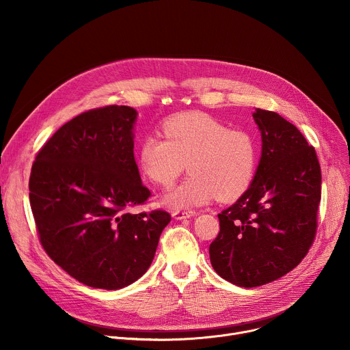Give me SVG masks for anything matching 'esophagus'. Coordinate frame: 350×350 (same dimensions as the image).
<instances>
[{"mask_svg":"<svg viewBox=\"0 0 350 350\" xmlns=\"http://www.w3.org/2000/svg\"><path fill=\"white\" fill-rule=\"evenodd\" d=\"M195 215H196V213H195L193 211H174V212L172 213L173 219H176V220L189 219V217H192V216H195Z\"/></svg>","mask_w":350,"mask_h":350,"instance_id":"obj_1","label":"esophagus"}]
</instances>
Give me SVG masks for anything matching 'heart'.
<instances>
[{"instance_id": "obj_1", "label": "heart", "mask_w": 350, "mask_h": 350, "mask_svg": "<svg viewBox=\"0 0 350 350\" xmlns=\"http://www.w3.org/2000/svg\"><path fill=\"white\" fill-rule=\"evenodd\" d=\"M165 138L145 135L137 152L142 174L169 187L185 169L191 174L166 196L174 209L198 206L217 196L235 201L251 187L258 167V145L251 133L228 129L202 112L184 113L162 124Z\"/></svg>"}]
</instances>
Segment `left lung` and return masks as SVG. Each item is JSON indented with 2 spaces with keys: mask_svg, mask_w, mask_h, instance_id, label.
<instances>
[{
  "mask_svg": "<svg viewBox=\"0 0 350 350\" xmlns=\"http://www.w3.org/2000/svg\"><path fill=\"white\" fill-rule=\"evenodd\" d=\"M262 157L255 178L219 215L220 232L209 246L211 263L243 288L275 281L309 252L317 230L321 169L314 148L275 112L256 109Z\"/></svg>",
  "mask_w": 350,
  "mask_h": 350,
  "instance_id": "1",
  "label": "left lung"
}]
</instances>
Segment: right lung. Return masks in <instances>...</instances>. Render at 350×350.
Listing matches in <instances>:
<instances>
[{
	"label": "right lung",
	"instance_id": "add662e5",
	"mask_svg": "<svg viewBox=\"0 0 350 350\" xmlns=\"http://www.w3.org/2000/svg\"><path fill=\"white\" fill-rule=\"evenodd\" d=\"M137 111L109 105L65 123L40 149L29 198L46 255L77 281L119 289L151 266L172 217L131 213L151 196L134 159Z\"/></svg>",
	"mask_w": 350,
	"mask_h": 350
}]
</instances>
